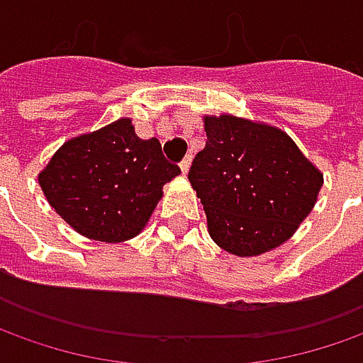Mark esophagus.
Wrapping results in <instances>:
<instances>
[{
  "label": "esophagus",
  "mask_w": 363,
  "mask_h": 363,
  "mask_svg": "<svg viewBox=\"0 0 363 363\" xmlns=\"http://www.w3.org/2000/svg\"><path fill=\"white\" fill-rule=\"evenodd\" d=\"M179 166H181L182 174H186V172H189V166H191V156H184Z\"/></svg>",
  "instance_id": "1"
}]
</instances>
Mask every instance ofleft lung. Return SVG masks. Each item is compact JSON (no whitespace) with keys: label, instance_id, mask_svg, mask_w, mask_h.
<instances>
[{"label":"left lung","instance_id":"left-lung-1","mask_svg":"<svg viewBox=\"0 0 363 363\" xmlns=\"http://www.w3.org/2000/svg\"><path fill=\"white\" fill-rule=\"evenodd\" d=\"M205 148L189 170L213 242L235 256H258L286 242L323 184L289 135L233 116L205 118Z\"/></svg>","mask_w":363,"mask_h":363}]
</instances>
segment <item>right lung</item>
I'll list each match as a JSON object with an SVG mask.
<instances>
[{"mask_svg": "<svg viewBox=\"0 0 363 363\" xmlns=\"http://www.w3.org/2000/svg\"><path fill=\"white\" fill-rule=\"evenodd\" d=\"M181 168L162 156L156 138L140 140L130 119L72 138L38 181L48 203L72 229L99 242L138 235Z\"/></svg>", "mask_w": 363, "mask_h": 363, "instance_id": "1", "label": "right lung"}]
</instances>
